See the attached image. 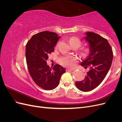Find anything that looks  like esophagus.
Here are the masks:
<instances>
[{"instance_id":"1","label":"esophagus","mask_w":122,"mask_h":122,"mask_svg":"<svg viewBox=\"0 0 122 122\" xmlns=\"http://www.w3.org/2000/svg\"><path fill=\"white\" fill-rule=\"evenodd\" d=\"M74 69H66V71H73Z\"/></svg>"}]
</instances>
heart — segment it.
I'll use <instances>...</instances> for the list:
<instances>
[{
    "mask_svg": "<svg viewBox=\"0 0 122 122\" xmlns=\"http://www.w3.org/2000/svg\"><path fill=\"white\" fill-rule=\"evenodd\" d=\"M69 42L70 45L71 46L73 45H77L78 47H79L81 42L80 40L75 37V36H73L69 40ZM89 49L88 48H85L82 51V54L83 55H87L89 53ZM77 61V58L75 55H67V56H62L59 58V62L62 65L68 67H72L76 64Z\"/></svg>",
    "mask_w": 122,
    "mask_h": 122,
    "instance_id": "obj_1",
    "label": "heart"
}]
</instances>
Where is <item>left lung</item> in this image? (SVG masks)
Returning <instances> with one entry per match:
<instances>
[{
  "label": "left lung",
  "mask_w": 122,
  "mask_h": 122,
  "mask_svg": "<svg viewBox=\"0 0 122 122\" xmlns=\"http://www.w3.org/2000/svg\"><path fill=\"white\" fill-rule=\"evenodd\" d=\"M84 38L89 44L90 54L81 65L89 67L84 80L76 81L75 85L82 92L94 90L104 80L111 67L113 52L108 41L96 33L87 32Z\"/></svg>",
  "instance_id": "obj_1"
}]
</instances>
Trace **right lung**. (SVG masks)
<instances>
[{
    "label": "right lung",
    "instance_id": "right-lung-1",
    "mask_svg": "<svg viewBox=\"0 0 122 122\" xmlns=\"http://www.w3.org/2000/svg\"><path fill=\"white\" fill-rule=\"evenodd\" d=\"M60 36L56 33L43 31L33 36L26 45L25 56L30 75L38 86L45 90L56 88L66 70L58 64L49 68L47 64L48 55Z\"/></svg>",
    "mask_w": 122,
    "mask_h": 122
}]
</instances>
